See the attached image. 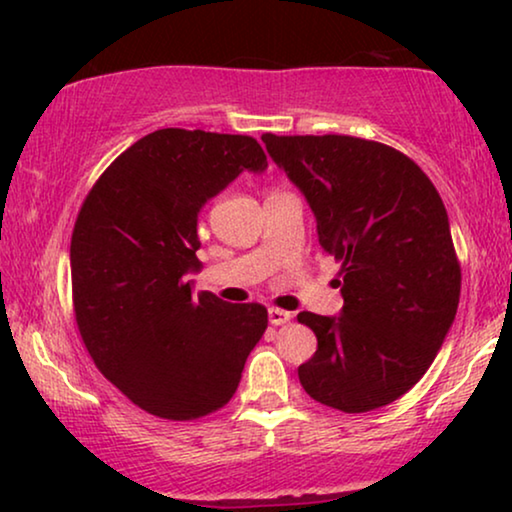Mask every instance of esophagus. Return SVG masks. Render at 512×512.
Here are the masks:
<instances>
[{"label":"esophagus","mask_w":512,"mask_h":512,"mask_svg":"<svg viewBox=\"0 0 512 512\" xmlns=\"http://www.w3.org/2000/svg\"><path fill=\"white\" fill-rule=\"evenodd\" d=\"M268 319H270V324L282 326V324H286V321L293 319V314L286 312V310H279V307H270V310H268Z\"/></svg>","instance_id":"34e87169"}]
</instances>
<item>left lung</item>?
I'll return each instance as SVG.
<instances>
[{
	"instance_id": "left-lung-1",
	"label": "left lung",
	"mask_w": 512,
	"mask_h": 512,
	"mask_svg": "<svg viewBox=\"0 0 512 512\" xmlns=\"http://www.w3.org/2000/svg\"><path fill=\"white\" fill-rule=\"evenodd\" d=\"M340 261V317L300 312L317 352L298 368L314 401L342 412L389 405L436 359L461 293L443 200L415 160L349 135L261 137Z\"/></svg>"
}]
</instances>
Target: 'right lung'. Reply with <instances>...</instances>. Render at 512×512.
I'll return each mask as SVG.
<instances>
[{"mask_svg": "<svg viewBox=\"0 0 512 512\" xmlns=\"http://www.w3.org/2000/svg\"><path fill=\"white\" fill-rule=\"evenodd\" d=\"M268 158L247 135L165 128L123 151L76 216L74 317L100 373L151 415L188 422L223 408L268 328L258 303L195 296L186 272L202 205Z\"/></svg>", "mask_w": 512, "mask_h": 512, "instance_id": "add662e5", "label": "right lung"}]
</instances>
